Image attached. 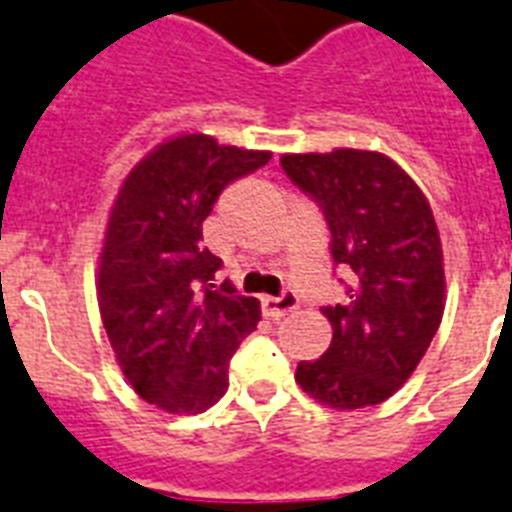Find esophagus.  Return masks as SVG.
I'll list each match as a JSON object with an SVG mask.
<instances>
[{"instance_id":"34e87169","label":"esophagus","mask_w":512,"mask_h":512,"mask_svg":"<svg viewBox=\"0 0 512 512\" xmlns=\"http://www.w3.org/2000/svg\"><path fill=\"white\" fill-rule=\"evenodd\" d=\"M298 306V298L293 296V293H282V296H264L261 298V312H264V317H269V320H280V317H285L288 312H293Z\"/></svg>"}]
</instances>
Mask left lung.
I'll return each mask as SVG.
<instances>
[{
    "label": "left lung",
    "instance_id": "obj_1",
    "mask_svg": "<svg viewBox=\"0 0 512 512\" xmlns=\"http://www.w3.org/2000/svg\"><path fill=\"white\" fill-rule=\"evenodd\" d=\"M282 169L325 211L346 301L325 306L330 349L301 362L296 383L314 402L359 410L410 380L447 304L441 235L418 182L378 150L285 153Z\"/></svg>",
    "mask_w": 512,
    "mask_h": 512
}]
</instances>
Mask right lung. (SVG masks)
<instances>
[{
	"mask_svg": "<svg viewBox=\"0 0 512 512\" xmlns=\"http://www.w3.org/2000/svg\"><path fill=\"white\" fill-rule=\"evenodd\" d=\"M269 150L177 134L155 145L118 187L97 259V304L129 386L158 410L198 415L230 386V359L261 320L259 298L216 288L222 259L203 222L232 179Z\"/></svg>",
	"mask_w": 512,
	"mask_h": 512,
	"instance_id": "obj_1",
	"label": "right lung"
}]
</instances>
